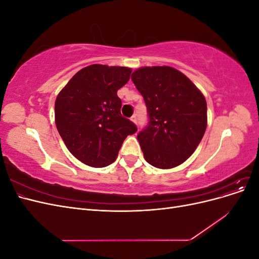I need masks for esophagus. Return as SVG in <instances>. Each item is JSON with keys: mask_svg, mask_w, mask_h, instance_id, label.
I'll list each match as a JSON object with an SVG mask.
<instances>
[{"mask_svg": "<svg viewBox=\"0 0 259 259\" xmlns=\"http://www.w3.org/2000/svg\"><path fill=\"white\" fill-rule=\"evenodd\" d=\"M131 121L134 123V124H136L137 125V119H136V116H132L131 117Z\"/></svg>", "mask_w": 259, "mask_h": 259, "instance_id": "1", "label": "esophagus"}]
</instances>
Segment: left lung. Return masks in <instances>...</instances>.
I'll return each instance as SVG.
<instances>
[{"mask_svg": "<svg viewBox=\"0 0 259 259\" xmlns=\"http://www.w3.org/2000/svg\"><path fill=\"white\" fill-rule=\"evenodd\" d=\"M132 81L147 106L149 124L137 139L146 161L158 168L180 165L195 151L207 125L206 100L177 69L143 67Z\"/></svg>", "mask_w": 259, "mask_h": 259, "instance_id": "obj_1", "label": "left lung"}]
</instances>
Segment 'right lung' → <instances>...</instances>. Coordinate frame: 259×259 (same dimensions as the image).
<instances>
[{"label":"right lung","instance_id":"right-lung-1","mask_svg":"<svg viewBox=\"0 0 259 259\" xmlns=\"http://www.w3.org/2000/svg\"><path fill=\"white\" fill-rule=\"evenodd\" d=\"M132 69L91 65L76 72L55 101V123L68 150L92 167L115 161L136 125L121 115L117 90L130 80Z\"/></svg>","mask_w":259,"mask_h":259}]
</instances>
